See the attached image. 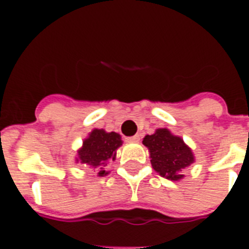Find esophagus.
<instances>
[{
    "instance_id": "obj_1",
    "label": "esophagus",
    "mask_w": 249,
    "mask_h": 249,
    "mask_svg": "<svg viewBox=\"0 0 249 249\" xmlns=\"http://www.w3.org/2000/svg\"><path fill=\"white\" fill-rule=\"evenodd\" d=\"M140 138H141L140 135H135V136H132V137L127 138V141H128V142H138Z\"/></svg>"
}]
</instances>
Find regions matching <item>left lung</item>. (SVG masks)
<instances>
[{"label": "left lung", "instance_id": "left-lung-1", "mask_svg": "<svg viewBox=\"0 0 249 249\" xmlns=\"http://www.w3.org/2000/svg\"><path fill=\"white\" fill-rule=\"evenodd\" d=\"M143 144L151 152L153 169L167 179H181L183 177L182 169L195 162L191 148L184 144L182 138L173 136L167 128H160L153 135L146 136Z\"/></svg>", "mask_w": 249, "mask_h": 249}]
</instances>
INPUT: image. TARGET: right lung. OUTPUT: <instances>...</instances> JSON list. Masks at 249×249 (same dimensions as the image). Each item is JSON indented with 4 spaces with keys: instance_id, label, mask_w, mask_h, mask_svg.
<instances>
[{
    "instance_id": "1",
    "label": "right lung",
    "mask_w": 249,
    "mask_h": 249,
    "mask_svg": "<svg viewBox=\"0 0 249 249\" xmlns=\"http://www.w3.org/2000/svg\"><path fill=\"white\" fill-rule=\"evenodd\" d=\"M122 144L121 136L116 132L107 133L103 129H93L89 137L83 141L82 148L78 151V158L81 163L91 167H100L98 176L107 175L102 167L107 166V160H114L116 151Z\"/></svg>"
}]
</instances>
